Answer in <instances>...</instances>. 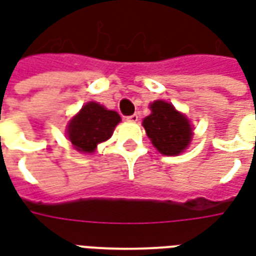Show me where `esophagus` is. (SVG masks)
Here are the masks:
<instances>
[{
  "label": "esophagus",
  "instance_id": "34e87169",
  "mask_svg": "<svg viewBox=\"0 0 256 256\" xmlns=\"http://www.w3.org/2000/svg\"><path fill=\"white\" fill-rule=\"evenodd\" d=\"M126 120H128V122H137V120H138V115H137V114H133V115H130V116H126Z\"/></svg>",
  "mask_w": 256,
  "mask_h": 256
}]
</instances>
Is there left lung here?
<instances>
[{"label":"left lung","instance_id":"8db88e82","mask_svg":"<svg viewBox=\"0 0 256 256\" xmlns=\"http://www.w3.org/2000/svg\"><path fill=\"white\" fill-rule=\"evenodd\" d=\"M142 126L154 146L166 156L180 155L193 137L188 118L163 100L150 104V115L142 120Z\"/></svg>","mask_w":256,"mask_h":256}]
</instances>
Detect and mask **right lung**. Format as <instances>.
I'll return each mask as SVG.
<instances>
[{
	"label": "right lung",
	"mask_w": 256,
	"mask_h": 256,
	"mask_svg": "<svg viewBox=\"0 0 256 256\" xmlns=\"http://www.w3.org/2000/svg\"><path fill=\"white\" fill-rule=\"evenodd\" d=\"M119 122L120 116L118 112L110 111L98 102L90 101L70 120L67 137L75 150L92 154L97 145L111 137Z\"/></svg>",
	"instance_id": "1"
}]
</instances>
